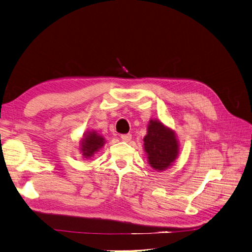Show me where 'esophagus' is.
Returning <instances> with one entry per match:
<instances>
[{"label":"esophagus","mask_w":252,"mask_h":252,"mask_svg":"<svg viewBox=\"0 0 252 252\" xmlns=\"http://www.w3.org/2000/svg\"><path fill=\"white\" fill-rule=\"evenodd\" d=\"M131 138H132V135H131L130 133H128V134H124V135H121V139L124 140V142H130Z\"/></svg>","instance_id":"34e87169"}]
</instances>
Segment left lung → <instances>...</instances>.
Here are the masks:
<instances>
[{
    "label": "left lung",
    "mask_w": 252,
    "mask_h": 252,
    "mask_svg": "<svg viewBox=\"0 0 252 252\" xmlns=\"http://www.w3.org/2000/svg\"><path fill=\"white\" fill-rule=\"evenodd\" d=\"M144 150L150 166L158 172L171 167L179 156L176 133L159 119H151L144 137Z\"/></svg>",
    "instance_id": "1"
}]
</instances>
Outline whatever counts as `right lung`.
<instances>
[{
	"label": "right lung",
	"mask_w": 252,
	"mask_h": 252,
	"mask_svg": "<svg viewBox=\"0 0 252 252\" xmlns=\"http://www.w3.org/2000/svg\"><path fill=\"white\" fill-rule=\"evenodd\" d=\"M106 140L94 130H90L84 133L79 143V153L85 159H91L99 149H102Z\"/></svg>",
	"instance_id": "add662e5"
}]
</instances>
